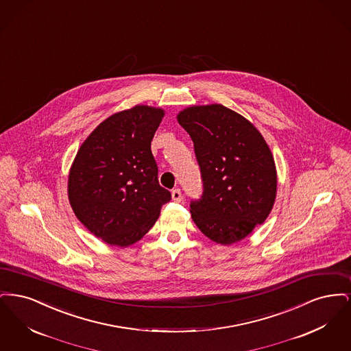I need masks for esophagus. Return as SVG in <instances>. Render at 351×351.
Masks as SVG:
<instances>
[{
  "label": "esophagus",
  "instance_id": "esophagus-1",
  "mask_svg": "<svg viewBox=\"0 0 351 351\" xmlns=\"http://www.w3.org/2000/svg\"><path fill=\"white\" fill-rule=\"evenodd\" d=\"M172 200L176 201V202H180V201L183 200V193H182V191L179 188L172 191Z\"/></svg>",
  "mask_w": 351,
  "mask_h": 351
}]
</instances>
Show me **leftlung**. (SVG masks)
Listing matches in <instances>:
<instances>
[{"mask_svg":"<svg viewBox=\"0 0 351 351\" xmlns=\"http://www.w3.org/2000/svg\"><path fill=\"white\" fill-rule=\"evenodd\" d=\"M189 134L202 182L191 215L209 239L232 245L268 217L276 196V168L266 141L241 114L213 104L178 116Z\"/></svg>","mask_w":351,"mask_h":351,"instance_id":"1","label":"left lung"}]
</instances>
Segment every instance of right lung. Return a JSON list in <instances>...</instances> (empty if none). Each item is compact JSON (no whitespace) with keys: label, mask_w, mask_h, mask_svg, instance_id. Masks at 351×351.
Segmentation results:
<instances>
[{"label":"right lung","mask_w":351,"mask_h":351,"mask_svg":"<svg viewBox=\"0 0 351 351\" xmlns=\"http://www.w3.org/2000/svg\"><path fill=\"white\" fill-rule=\"evenodd\" d=\"M163 116L162 109L145 105L116 113L85 139L73 160L71 206L84 226L109 245L139 241L171 200L151 152Z\"/></svg>","instance_id":"1"}]
</instances>
